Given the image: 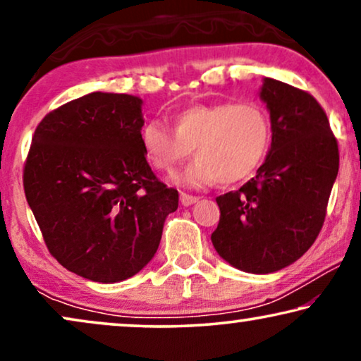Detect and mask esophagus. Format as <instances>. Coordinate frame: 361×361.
I'll list each match as a JSON object with an SVG mask.
<instances>
[{"mask_svg": "<svg viewBox=\"0 0 361 361\" xmlns=\"http://www.w3.org/2000/svg\"><path fill=\"white\" fill-rule=\"evenodd\" d=\"M197 200H199V197L189 195V194H185V192H180V204L184 207H189L192 204H195Z\"/></svg>", "mask_w": 361, "mask_h": 361, "instance_id": "esophagus-1", "label": "esophagus"}]
</instances>
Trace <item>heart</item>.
Masks as SVG:
<instances>
[{
    "label": "heart",
    "mask_w": 361,
    "mask_h": 361,
    "mask_svg": "<svg viewBox=\"0 0 361 361\" xmlns=\"http://www.w3.org/2000/svg\"><path fill=\"white\" fill-rule=\"evenodd\" d=\"M140 141L146 161L171 174L190 154L197 159L177 176L184 185H204L219 179L235 184L261 166L271 146V118L255 102L197 103L174 118V131L161 118L142 125Z\"/></svg>",
    "instance_id": "1"
}]
</instances>
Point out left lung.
I'll return each instance as SVG.
<instances>
[{
	"mask_svg": "<svg viewBox=\"0 0 361 361\" xmlns=\"http://www.w3.org/2000/svg\"><path fill=\"white\" fill-rule=\"evenodd\" d=\"M259 98L269 110L271 149L253 179L216 197L212 243L236 269L268 274L298 261L317 238L338 174V145L310 93L264 78Z\"/></svg>",
	"mask_w": 361,
	"mask_h": 361,
	"instance_id": "1",
	"label": "left lung"
}]
</instances>
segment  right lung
<instances>
[{
  "instance_id": "right-lung-1",
  "label": "right lung",
  "mask_w": 361,
  "mask_h": 361,
  "mask_svg": "<svg viewBox=\"0 0 361 361\" xmlns=\"http://www.w3.org/2000/svg\"><path fill=\"white\" fill-rule=\"evenodd\" d=\"M141 106L125 93L68 102L39 123L24 164V194L49 253L95 283L140 273L179 207L142 152Z\"/></svg>"
}]
</instances>
